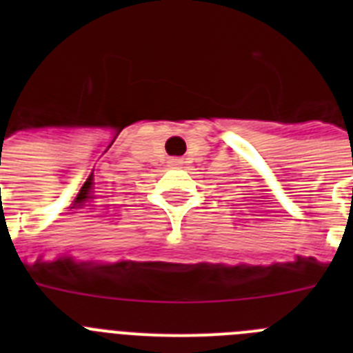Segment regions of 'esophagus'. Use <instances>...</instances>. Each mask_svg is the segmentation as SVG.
Instances as JSON below:
<instances>
[{
  "label": "esophagus",
  "mask_w": 353,
  "mask_h": 353,
  "mask_svg": "<svg viewBox=\"0 0 353 353\" xmlns=\"http://www.w3.org/2000/svg\"><path fill=\"white\" fill-rule=\"evenodd\" d=\"M182 159L180 157H173V159H170V166H174V168H179V166H182Z\"/></svg>",
  "instance_id": "obj_1"
}]
</instances>
